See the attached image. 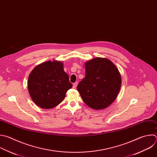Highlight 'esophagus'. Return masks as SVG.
Segmentation results:
<instances>
[{"label": "esophagus", "instance_id": "obj_1", "mask_svg": "<svg viewBox=\"0 0 157 157\" xmlns=\"http://www.w3.org/2000/svg\"><path fill=\"white\" fill-rule=\"evenodd\" d=\"M77 85H78V82H76L73 83V88H76V86H77Z\"/></svg>", "mask_w": 157, "mask_h": 157}]
</instances>
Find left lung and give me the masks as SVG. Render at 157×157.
<instances>
[{
    "mask_svg": "<svg viewBox=\"0 0 157 157\" xmlns=\"http://www.w3.org/2000/svg\"><path fill=\"white\" fill-rule=\"evenodd\" d=\"M86 76L77 90L84 102L94 110L105 109L115 101L121 86L118 68L109 59L96 57L85 63Z\"/></svg>",
    "mask_w": 157,
    "mask_h": 157,
    "instance_id": "8db88e82",
    "label": "left lung"
}]
</instances>
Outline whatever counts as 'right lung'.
I'll return each mask as SVG.
<instances>
[{
    "instance_id": "obj_1",
    "label": "right lung",
    "mask_w": 157,
    "mask_h": 157,
    "mask_svg": "<svg viewBox=\"0 0 157 157\" xmlns=\"http://www.w3.org/2000/svg\"><path fill=\"white\" fill-rule=\"evenodd\" d=\"M73 85L61 61H47L37 65L30 73L28 89L33 101L44 109L60 104Z\"/></svg>"
}]
</instances>
